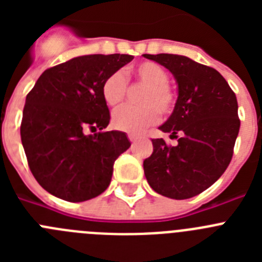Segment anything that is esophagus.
Returning <instances> with one entry per match:
<instances>
[{"mask_svg": "<svg viewBox=\"0 0 262 262\" xmlns=\"http://www.w3.org/2000/svg\"><path fill=\"white\" fill-rule=\"evenodd\" d=\"M128 139L131 140V142H136V140L140 139V136L136 135V134H128Z\"/></svg>", "mask_w": 262, "mask_h": 262, "instance_id": "34e87169", "label": "esophagus"}]
</instances>
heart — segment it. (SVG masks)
Masks as SVG:
<instances>
[{"label":"heart","instance_id":"1","mask_svg":"<svg viewBox=\"0 0 262 262\" xmlns=\"http://www.w3.org/2000/svg\"><path fill=\"white\" fill-rule=\"evenodd\" d=\"M128 80L136 81L144 89L139 97V106H122L114 111L111 122L124 133H142L159 120L160 114H170L176 105V94L169 86L168 72L154 61L140 62L127 72ZM127 82L120 72H113L103 80L101 94L106 105L115 106L126 96Z\"/></svg>","mask_w":262,"mask_h":262}]
</instances>
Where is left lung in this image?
<instances>
[{
	"label": "left lung",
	"instance_id": "8db88e82",
	"mask_svg": "<svg viewBox=\"0 0 262 262\" xmlns=\"http://www.w3.org/2000/svg\"><path fill=\"white\" fill-rule=\"evenodd\" d=\"M143 56L165 67L178 86L174 110L159 127L177 144L152 140L154 152L143 163L145 178L156 193L187 200L211 186L230 164L240 128L237 99L216 69L181 55Z\"/></svg>",
	"mask_w": 262,
	"mask_h": 262
}]
</instances>
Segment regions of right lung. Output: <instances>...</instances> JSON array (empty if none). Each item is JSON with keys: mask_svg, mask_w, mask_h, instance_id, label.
<instances>
[{"mask_svg": "<svg viewBox=\"0 0 262 262\" xmlns=\"http://www.w3.org/2000/svg\"><path fill=\"white\" fill-rule=\"evenodd\" d=\"M131 55H85L47 69L26 97L20 139L31 173L60 200L84 202L107 189L113 166L131 145L105 131L110 113L101 94L106 77ZM100 129L88 134V130Z\"/></svg>", "mask_w": 262, "mask_h": 262, "instance_id": "1", "label": "right lung"}]
</instances>
